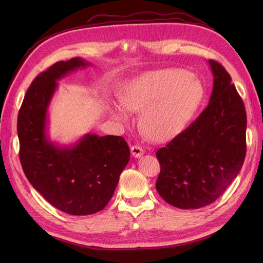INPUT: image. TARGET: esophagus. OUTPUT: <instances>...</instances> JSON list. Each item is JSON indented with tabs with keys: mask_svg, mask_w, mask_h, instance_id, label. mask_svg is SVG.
Wrapping results in <instances>:
<instances>
[{
	"mask_svg": "<svg viewBox=\"0 0 263 263\" xmlns=\"http://www.w3.org/2000/svg\"><path fill=\"white\" fill-rule=\"evenodd\" d=\"M130 153H132L133 157L139 158V157L144 155V150H142V148L139 147V146H132L130 147Z\"/></svg>",
	"mask_w": 263,
	"mask_h": 263,
	"instance_id": "esophagus-1",
	"label": "esophagus"
}]
</instances>
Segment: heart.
<instances>
[{"label": "heart", "mask_w": 263, "mask_h": 263, "mask_svg": "<svg viewBox=\"0 0 263 263\" xmlns=\"http://www.w3.org/2000/svg\"><path fill=\"white\" fill-rule=\"evenodd\" d=\"M200 81L182 69H162L135 79L124 89L121 105L141 113L140 128L155 141H168L185 128L203 100ZM114 116L126 119L122 109Z\"/></svg>", "instance_id": "b5f03b06"}]
</instances>
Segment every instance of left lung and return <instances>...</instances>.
Listing matches in <instances>:
<instances>
[{
	"mask_svg": "<svg viewBox=\"0 0 263 263\" xmlns=\"http://www.w3.org/2000/svg\"><path fill=\"white\" fill-rule=\"evenodd\" d=\"M214 76L210 103L185 130L158 149V193L174 208L215 202L240 172L246 157L247 115L232 78L209 60Z\"/></svg>",
	"mask_w": 263,
	"mask_h": 263,
	"instance_id": "left-lung-1",
	"label": "left lung"
}]
</instances>
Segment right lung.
<instances>
[{
  "label": "right lung",
  "mask_w": 263,
  "mask_h": 263,
  "mask_svg": "<svg viewBox=\"0 0 263 263\" xmlns=\"http://www.w3.org/2000/svg\"><path fill=\"white\" fill-rule=\"evenodd\" d=\"M89 65L81 58H72L55 62L38 74L17 117L20 160L26 178L55 209L77 216L105 208L130 156L121 136L89 134L70 147H59L47 137V112L57 81Z\"/></svg>",
  "instance_id": "add662e5"
}]
</instances>
